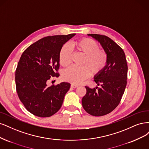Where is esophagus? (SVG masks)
<instances>
[{"label": "esophagus", "instance_id": "esophagus-1", "mask_svg": "<svg viewBox=\"0 0 149 149\" xmlns=\"http://www.w3.org/2000/svg\"><path fill=\"white\" fill-rule=\"evenodd\" d=\"M70 87H71L72 88H76L77 87H78V86H77V85H75V84H71V86H70Z\"/></svg>", "mask_w": 149, "mask_h": 149}]
</instances>
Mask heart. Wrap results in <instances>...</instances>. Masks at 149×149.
<instances>
[{"mask_svg":"<svg viewBox=\"0 0 149 149\" xmlns=\"http://www.w3.org/2000/svg\"><path fill=\"white\" fill-rule=\"evenodd\" d=\"M75 52L84 56L80 68L70 67L64 70L63 78L73 84H80L90 75L102 72L107 64V54L105 51L99 49V46L90 38H83L72 43ZM72 51L68 45H64L60 50L59 59L62 66L67 67L70 64Z\"/></svg>","mask_w":149,"mask_h":149,"instance_id":"b5f03b06","label":"heart"}]
</instances>
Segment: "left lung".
Masks as SVG:
<instances>
[{
    "label": "left lung",
    "mask_w": 149,
    "mask_h": 149,
    "mask_svg": "<svg viewBox=\"0 0 149 149\" xmlns=\"http://www.w3.org/2000/svg\"><path fill=\"white\" fill-rule=\"evenodd\" d=\"M97 41L107 54V64L103 70L94 76V81L101 87H85L87 93L81 100L83 108L94 116L106 115L117 107L127 84V65L121 47L107 36L88 34Z\"/></svg>",
    "instance_id": "left-lung-1"
}]
</instances>
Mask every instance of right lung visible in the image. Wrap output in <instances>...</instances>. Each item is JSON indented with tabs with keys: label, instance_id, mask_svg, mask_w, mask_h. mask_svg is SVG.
Returning a JSON list of instances; mask_svg holds the SVG:
<instances>
[{
	"label": "right lung",
	"instance_id": "right-lung-1",
	"mask_svg": "<svg viewBox=\"0 0 149 149\" xmlns=\"http://www.w3.org/2000/svg\"><path fill=\"white\" fill-rule=\"evenodd\" d=\"M75 34L47 36L23 52L15 72L18 97L28 111L38 117H50L59 111L70 84L47 85L51 76H59V55L65 43Z\"/></svg>",
	"mask_w": 149,
	"mask_h": 149
}]
</instances>
